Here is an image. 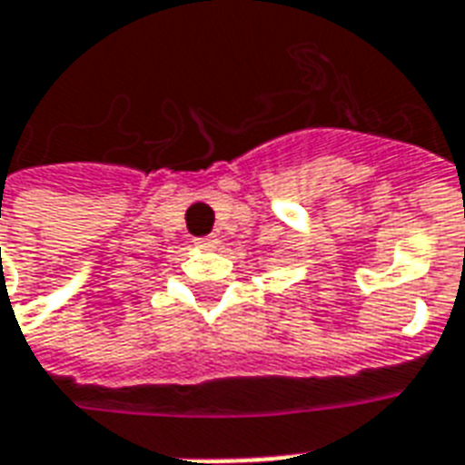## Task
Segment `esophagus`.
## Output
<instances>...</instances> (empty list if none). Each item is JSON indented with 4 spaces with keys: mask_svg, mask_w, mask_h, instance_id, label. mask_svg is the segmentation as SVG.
<instances>
[{
    "mask_svg": "<svg viewBox=\"0 0 465 465\" xmlns=\"http://www.w3.org/2000/svg\"><path fill=\"white\" fill-rule=\"evenodd\" d=\"M214 239H212V236H204V239H194V246H197V249H214Z\"/></svg>",
    "mask_w": 465,
    "mask_h": 465,
    "instance_id": "obj_1",
    "label": "esophagus"
}]
</instances>
